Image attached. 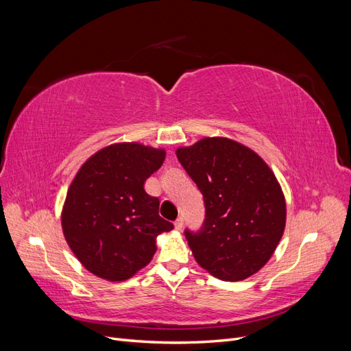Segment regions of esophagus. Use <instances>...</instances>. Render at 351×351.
<instances>
[{
	"instance_id": "34e87169",
	"label": "esophagus",
	"mask_w": 351,
	"mask_h": 351,
	"mask_svg": "<svg viewBox=\"0 0 351 351\" xmlns=\"http://www.w3.org/2000/svg\"><path fill=\"white\" fill-rule=\"evenodd\" d=\"M174 227H176V230H182L183 228V218H178L176 222H174Z\"/></svg>"
}]
</instances>
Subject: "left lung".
<instances>
[{"instance_id":"8db88e82","label":"left lung","mask_w":351,"mask_h":351,"mask_svg":"<svg viewBox=\"0 0 351 351\" xmlns=\"http://www.w3.org/2000/svg\"><path fill=\"white\" fill-rule=\"evenodd\" d=\"M176 155L205 200L204 228L186 231L196 262L222 281L252 277L284 234L287 208L277 177L249 146L224 136L180 146Z\"/></svg>"}]
</instances>
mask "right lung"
<instances>
[{
    "instance_id": "1",
    "label": "right lung",
    "mask_w": 351,
    "mask_h": 351,
    "mask_svg": "<svg viewBox=\"0 0 351 351\" xmlns=\"http://www.w3.org/2000/svg\"><path fill=\"white\" fill-rule=\"evenodd\" d=\"M165 159L164 147L119 142L90 155L69 186L62 234L95 277L121 282L149 265L156 237L174 228L159 217V200L145 182Z\"/></svg>"
}]
</instances>
